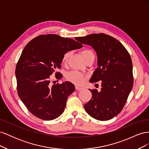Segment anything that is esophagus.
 I'll return each instance as SVG.
<instances>
[{"label": "esophagus", "instance_id": "1", "mask_svg": "<svg viewBox=\"0 0 149 149\" xmlns=\"http://www.w3.org/2000/svg\"><path fill=\"white\" fill-rule=\"evenodd\" d=\"M75 88H76V89L78 90V91H80V90H82V89H83V88H81V87H79V86H76Z\"/></svg>", "mask_w": 149, "mask_h": 149}]
</instances>
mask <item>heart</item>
<instances>
[{
  "label": "heart",
  "mask_w": 149,
  "mask_h": 149,
  "mask_svg": "<svg viewBox=\"0 0 149 149\" xmlns=\"http://www.w3.org/2000/svg\"><path fill=\"white\" fill-rule=\"evenodd\" d=\"M81 53H82V55H83L85 60H86L87 58H89V56L94 55V54L92 52V51L90 50V49H84V50H83L81 52ZM70 55V52H66L64 54L63 56V57H62V60H61V62L63 64L66 63L68 60ZM66 78L67 80H68L70 82H72V83H74L76 84H78V85H81L83 83L84 79H86V76L79 71H71L66 74Z\"/></svg>",
  "instance_id": "obj_1"
}]
</instances>
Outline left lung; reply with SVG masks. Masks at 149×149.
<instances>
[{
    "mask_svg": "<svg viewBox=\"0 0 149 149\" xmlns=\"http://www.w3.org/2000/svg\"><path fill=\"white\" fill-rule=\"evenodd\" d=\"M76 40L91 46L97 56L98 67L91 83L101 81V89H89L92 97L84 109L92 118L107 120L120 113L133 86L132 63L127 49L118 40L104 33H93Z\"/></svg>",
    "mask_w": 149,
    "mask_h": 149,
    "instance_id": "obj_1",
    "label": "left lung"
}]
</instances>
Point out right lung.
<instances>
[{
	"instance_id": "add662e5",
	"label": "right lung",
	"mask_w": 149,
	"mask_h": 149,
	"mask_svg": "<svg viewBox=\"0 0 149 149\" xmlns=\"http://www.w3.org/2000/svg\"><path fill=\"white\" fill-rule=\"evenodd\" d=\"M63 38L55 34L41 35L26 45L17 62L15 75L17 92L21 101L31 114L38 118L50 120L63 112L68 97L74 86L66 81L51 85L50 75L55 73L60 79L64 54L81 48L78 40Z\"/></svg>"
}]
</instances>
